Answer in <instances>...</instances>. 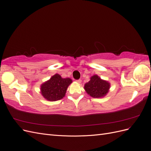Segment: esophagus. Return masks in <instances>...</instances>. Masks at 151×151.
Wrapping results in <instances>:
<instances>
[{
	"mask_svg": "<svg viewBox=\"0 0 151 151\" xmlns=\"http://www.w3.org/2000/svg\"><path fill=\"white\" fill-rule=\"evenodd\" d=\"M81 81H81V79H79V80H77V81H76L77 83H79V84L81 83Z\"/></svg>",
	"mask_w": 151,
	"mask_h": 151,
	"instance_id": "34e87169",
	"label": "esophagus"
}]
</instances>
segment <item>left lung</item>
Here are the masks:
<instances>
[{
  "mask_svg": "<svg viewBox=\"0 0 151 151\" xmlns=\"http://www.w3.org/2000/svg\"><path fill=\"white\" fill-rule=\"evenodd\" d=\"M84 88L90 96L101 98L104 97L109 92L110 83L95 74L90 77V81L84 84Z\"/></svg>",
  "mask_w": 151,
  "mask_h": 151,
  "instance_id": "left-lung-1",
  "label": "left lung"
}]
</instances>
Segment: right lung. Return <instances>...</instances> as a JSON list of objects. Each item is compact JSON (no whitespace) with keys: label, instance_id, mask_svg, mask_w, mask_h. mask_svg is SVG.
<instances>
[{"label":"right lung","instance_id":"obj_1","mask_svg":"<svg viewBox=\"0 0 151 151\" xmlns=\"http://www.w3.org/2000/svg\"><path fill=\"white\" fill-rule=\"evenodd\" d=\"M72 83L70 78H62L56 74L45 81L40 86V93L43 97L50 101H56L65 96L67 89Z\"/></svg>","mask_w":151,"mask_h":151}]
</instances>
